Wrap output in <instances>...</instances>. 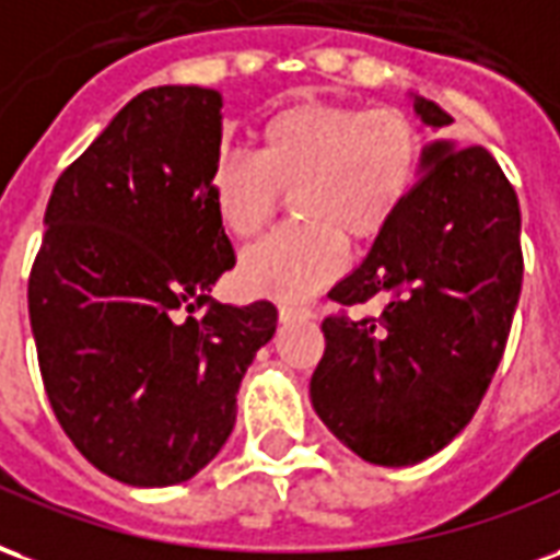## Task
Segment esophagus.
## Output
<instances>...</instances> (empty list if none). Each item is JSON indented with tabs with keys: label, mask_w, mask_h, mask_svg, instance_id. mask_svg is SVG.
<instances>
[{
	"label": "esophagus",
	"mask_w": 560,
	"mask_h": 560,
	"mask_svg": "<svg viewBox=\"0 0 560 560\" xmlns=\"http://www.w3.org/2000/svg\"><path fill=\"white\" fill-rule=\"evenodd\" d=\"M304 319H313V310L298 307V304H280V322H283V325H292V322Z\"/></svg>",
	"instance_id": "1"
}]
</instances>
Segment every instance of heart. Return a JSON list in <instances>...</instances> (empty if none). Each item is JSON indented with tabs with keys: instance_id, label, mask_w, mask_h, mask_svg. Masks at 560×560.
I'll return each mask as SVG.
<instances>
[{
	"instance_id": "obj_1",
	"label": "heart",
	"mask_w": 560,
	"mask_h": 560,
	"mask_svg": "<svg viewBox=\"0 0 560 560\" xmlns=\"http://www.w3.org/2000/svg\"><path fill=\"white\" fill-rule=\"evenodd\" d=\"M423 140L397 107L298 101L268 113L253 130V158L223 154L208 194L223 232L259 238L292 199L298 223L241 259L253 295L304 301L346 268V241L373 244L418 185Z\"/></svg>"
}]
</instances>
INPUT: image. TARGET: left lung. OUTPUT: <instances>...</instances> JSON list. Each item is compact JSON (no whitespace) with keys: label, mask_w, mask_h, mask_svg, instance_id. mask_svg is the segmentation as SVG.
I'll list each match as a JSON object with an SVG mask.
<instances>
[{"label":"left lung","mask_w":560,"mask_h":560,"mask_svg":"<svg viewBox=\"0 0 560 560\" xmlns=\"http://www.w3.org/2000/svg\"><path fill=\"white\" fill-rule=\"evenodd\" d=\"M430 128L453 118L415 97ZM522 289L520 199L483 145L432 142L420 178L385 235L328 292L325 354L310 378L313 409L375 465H415L475 418L508 346ZM382 296L378 317L346 306Z\"/></svg>","instance_id":"8db88e82"}]
</instances>
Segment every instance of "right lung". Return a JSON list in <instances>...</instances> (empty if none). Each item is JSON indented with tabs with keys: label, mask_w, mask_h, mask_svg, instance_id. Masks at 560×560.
Masks as SVG:
<instances>
[{
	"label": "right lung",
	"mask_w": 560,
	"mask_h": 560,
	"mask_svg": "<svg viewBox=\"0 0 560 560\" xmlns=\"http://www.w3.org/2000/svg\"><path fill=\"white\" fill-rule=\"evenodd\" d=\"M223 97L158 85L128 101L47 202L28 275L44 390L73 447L130 487L202 471L235 427V394L277 307L220 304L235 265L208 178Z\"/></svg>",
	"instance_id": "obj_1"
}]
</instances>
